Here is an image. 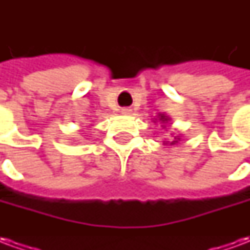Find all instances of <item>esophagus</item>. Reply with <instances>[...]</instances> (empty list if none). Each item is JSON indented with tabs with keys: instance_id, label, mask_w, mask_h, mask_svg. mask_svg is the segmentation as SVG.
<instances>
[{
	"instance_id": "obj_1",
	"label": "esophagus",
	"mask_w": 250,
	"mask_h": 250,
	"mask_svg": "<svg viewBox=\"0 0 250 250\" xmlns=\"http://www.w3.org/2000/svg\"><path fill=\"white\" fill-rule=\"evenodd\" d=\"M123 115H132V109L128 108V107H125V108H122V111H120Z\"/></svg>"
}]
</instances>
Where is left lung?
<instances>
[{
    "instance_id": "8db88e82",
    "label": "left lung",
    "mask_w": 250,
    "mask_h": 250,
    "mask_svg": "<svg viewBox=\"0 0 250 250\" xmlns=\"http://www.w3.org/2000/svg\"><path fill=\"white\" fill-rule=\"evenodd\" d=\"M170 120H171V118L167 116L166 114H158L157 118L154 119V123H158V122H159V123L162 125L163 128H166V125H167ZM179 141H181V138H179V135H177V136H174V139L171 142H168V141L163 142V145H165V146H174V145H177Z\"/></svg>"
}]
</instances>
